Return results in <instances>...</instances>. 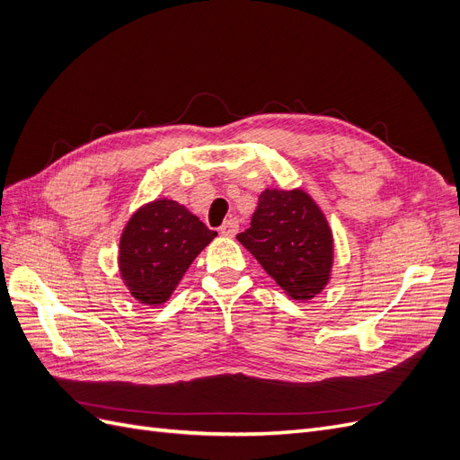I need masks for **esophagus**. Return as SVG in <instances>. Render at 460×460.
Returning a JSON list of instances; mask_svg holds the SVG:
<instances>
[{
    "label": "esophagus",
    "mask_w": 460,
    "mask_h": 460,
    "mask_svg": "<svg viewBox=\"0 0 460 460\" xmlns=\"http://www.w3.org/2000/svg\"><path fill=\"white\" fill-rule=\"evenodd\" d=\"M238 230H240V225H238V220H235V218L226 220L225 225L220 226V234L226 235V238H234V235L238 234Z\"/></svg>",
    "instance_id": "34e87169"
}]
</instances>
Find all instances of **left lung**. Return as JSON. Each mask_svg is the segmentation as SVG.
Segmentation results:
<instances>
[{
  "label": "left lung",
  "instance_id": "8db88e82",
  "mask_svg": "<svg viewBox=\"0 0 460 460\" xmlns=\"http://www.w3.org/2000/svg\"><path fill=\"white\" fill-rule=\"evenodd\" d=\"M235 238L291 299L309 301L330 280L332 230L307 191L267 188L252 226Z\"/></svg>",
  "mask_w": 460,
  "mask_h": 460
}]
</instances>
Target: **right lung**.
<instances>
[{
  "mask_svg": "<svg viewBox=\"0 0 460 460\" xmlns=\"http://www.w3.org/2000/svg\"><path fill=\"white\" fill-rule=\"evenodd\" d=\"M217 238L184 205L155 199L130 217L120 234L119 269L130 296L149 307L169 301L203 249Z\"/></svg>",
  "mask_w": 460,
  "mask_h": 460,
  "instance_id": "1",
  "label": "right lung"
}]
</instances>
